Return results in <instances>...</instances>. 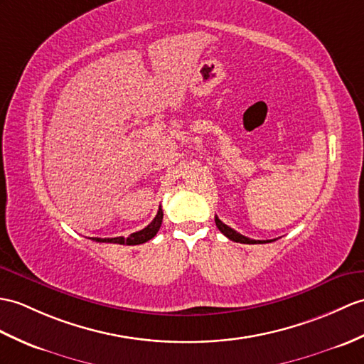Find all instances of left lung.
<instances>
[{
    "mask_svg": "<svg viewBox=\"0 0 364 364\" xmlns=\"http://www.w3.org/2000/svg\"><path fill=\"white\" fill-rule=\"evenodd\" d=\"M215 225L218 230H220V232H223L228 239L232 240V242H239V243H248V245H252V243H268V242H273V240H252L250 237H245V235H242L240 232L234 231L232 228H230L228 225H225L220 218H218L215 215Z\"/></svg>",
    "mask_w": 364,
    "mask_h": 364,
    "instance_id": "1",
    "label": "left lung"
}]
</instances>
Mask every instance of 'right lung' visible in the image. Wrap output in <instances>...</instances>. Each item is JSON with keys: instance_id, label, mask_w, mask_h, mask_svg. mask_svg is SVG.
<instances>
[{"instance_id": "right-lung-1", "label": "right lung", "mask_w": 364, "mask_h": 364, "mask_svg": "<svg viewBox=\"0 0 364 364\" xmlns=\"http://www.w3.org/2000/svg\"><path fill=\"white\" fill-rule=\"evenodd\" d=\"M163 223V209H158V214L155 215L154 220H151L150 225H147L144 230L130 234L129 237H112V239H100V237H91V240L99 242V243H119V245H139V243H146L150 239H154L156 232L159 231Z\"/></svg>"}]
</instances>
